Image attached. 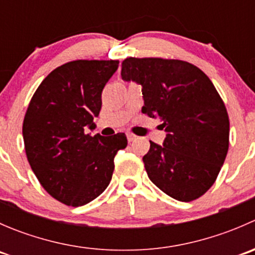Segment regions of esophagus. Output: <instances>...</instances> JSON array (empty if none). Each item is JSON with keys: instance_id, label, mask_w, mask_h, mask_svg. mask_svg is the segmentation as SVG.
Masks as SVG:
<instances>
[{"instance_id": "34e87169", "label": "esophagus", "mask_w": 255, "mask_h": 255, "mask_svg": "<svg viewBox=\"0 0 255 255\" xmlns=\"http://www.w3.org/2000/svg\"><path fill=\"white\" fill-rule=\"evenodd\" d=\"M127 139H128V142H134V140L137 139V135H134L133 133L128 132L127 133Z\"/></svg>"}]
</instances>
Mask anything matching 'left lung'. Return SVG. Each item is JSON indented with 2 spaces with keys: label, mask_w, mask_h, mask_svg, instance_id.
Listing matches in <instances>:
<instances>
[{
  "label": "left lung",
  "mask_w": 255,
  "mask_h": 255,
  "mask_svg": "<svg viewBox=\"0 0 255 255\" xmlns=\"http://www.w3.org/2000/svg\"><path fill=\"white\" fill-rule=\"evenodd\" d=\"M121 76L142 85V112L160 118L168 132L143 156L150 181L179 201L199 199L215 184L230 145V118L212 81L187 61L163 58L125 59Z\"/></svg>",
  "instance_id": "8db88e82"
}]
</instances>
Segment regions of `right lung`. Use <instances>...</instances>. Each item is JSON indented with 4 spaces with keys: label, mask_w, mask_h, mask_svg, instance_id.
Segmentation results:
<instances>
[{
    "label": "right lung",
    "mask_w": 255,
    "mask_h": 255,
    "mask_svg": "<svg viewBox=\"0 0 255 255\" xmlns=\"http://www.w3.org/2000/svg\"><path fill=\"white\" fill-rule=\"evenodd\" d=\"M118 60H74L42 81L23 121L27 159L40 185L68 206L89 204L109 186L116 154L127 146L125 133L85 132L101 111L105 85Z\"/></svg>",
    "instance_id": "add662e5"
}]
</instances>
